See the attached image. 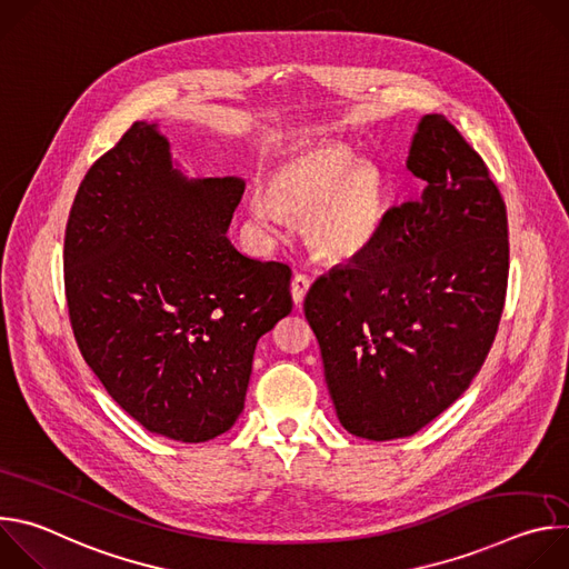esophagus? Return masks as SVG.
<instances>
[{
	"instance_id": "obj_1",
	"label": "esophagus",
	"mask_w": 569,
	"mask_h": 569,
	"mask_svg": "<svg viewBox=\"0 0 569 569\" xmlns=\"http://www.w3.org/2000/svg\"><path fill=\"white\" fill-rule=\"evenodd\" d=\"M308 288H310V279H308L306 274H297V277L292 279V283H290V295H292V301H295L297 306H301V301H303Z\"/></svg>"
}]
</instances>
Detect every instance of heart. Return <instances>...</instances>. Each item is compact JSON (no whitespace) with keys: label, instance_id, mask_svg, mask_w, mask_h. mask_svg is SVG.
Returning <instances> with one entry per match:
<instances>
[{"label":"heart","instance_id":"obj_1","mask_svg":"<svg viewBox=\"0 0 569 569\" xmlns=\"http://www.w3.org/2000/svg\"><path fill=\"white\" fill-rule=\"evenodd\" d=\"M252 222L277 233L279 213L303 216V238L327 263H349L376 240L385 216V182L369 161L340 143H317L288 154L268 176L266 196L248 200Z\"/></svg>","mask_w":569,"mask_h":569}]
</instances>
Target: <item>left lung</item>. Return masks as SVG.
Wrapping results in <instances>:
<instances>
[{"instance_id":"obj_1","label":"left lung","mask_w":569,"mask_h":569,"mask_svg":"<svg viewBox=\"0 0 569 569\" xmlns=\"http://www.w3.org/2000/svg\"><path fill=\"white\" fill-rule=\"evenodd\" d=\"M408 169L421 198L389 209L371 248L303 299L338 419L369 441L412 437L450 408L489 356L507 297V207L483 159L426 114Z\"/></svg>"}]
</instances>
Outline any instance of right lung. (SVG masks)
<instances>
[{"label": "right lung", "mask_w": 569, "mask_h": 569, "mask_svg": "<svg viewBox=\"0 0 569 569\" xmlns=\"http://www.w3.org/2000/svg\"><path fill=\"white\" fill-rule=\"evenodd\" d=\"M242 191L189 180L157 123L137 121L80 182L64 229L80 353L121 410L182 443L236 423L257 342L292 310L290 268L224 236Z\"/></svg>", "instance_id": "add662e5"}]
</instances>
